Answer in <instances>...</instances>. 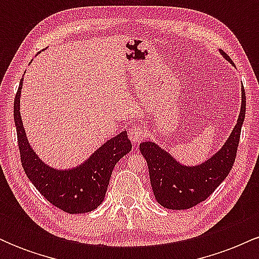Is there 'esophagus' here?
<instances>
[{
    "label": "esophagus",
    "mask_w": 259,
    "mask_h": 259,
    "mask_svg": "<svg viewBox=\"0 0 259 259\" xmlns=\"http://www.w3.org/2000/svg\"><path fill=\"white\" fill-rule=\"evenodd\" d=\"M129 139L130 141L133 142V144H139V142H141L142 140L145 139V136H146V132H145V129L142 126H133L132 129L129 130Z\"/></svg>",
    "instance_id": "34e87169"
}]
</instances>
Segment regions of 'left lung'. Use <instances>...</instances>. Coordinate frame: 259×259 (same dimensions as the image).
I'll use <instances>...</instances> for the list:
<instances>
[{
    "instance_id": "8db88e82",
    "label": "left lung",
    "mask_w": 259,
    "mask_h": 259,
    "mask_svg": "<svg viewBox=\"0 0 259 259\" xmlns=\"http://www.w3.org/2000/svg\"><path fill=\"white\" fill-rule=\"evenodd\" d=\"M223 56L230 61L225 52ZM246 113V94L242 86V103L239 119L230 138L219 152L198 167H184L153 142H142L140 152L146 159L154 197L168 209H189L207 200L228 177L239 147Z\"/></svg>"
}]
</instances>
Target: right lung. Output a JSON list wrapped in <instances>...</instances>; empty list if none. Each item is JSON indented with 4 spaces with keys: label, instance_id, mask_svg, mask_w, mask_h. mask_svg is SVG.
Segmentation results:
<instances>
[{
    "label": "right lung",
    "instance_id": "1",
    "mask_svg": "<svg viewBox=\"0 0 259 259\" xmlns=\"http://www.w3.org/2000/svg\"><path fill=\"white\" fill-rule=\"evenodd\" d=\"M22 86L23 79L14 99L13 113L20 162L26 177L50 203L63 212L69 214L91 212L102 203L114 165L132 150L126 132L108 140L80 167L55 170L37 158L26 139L19 112Z\"/></svg>",
    "mask_w": 259,
    "mask_h": 259
}]
</instances>
